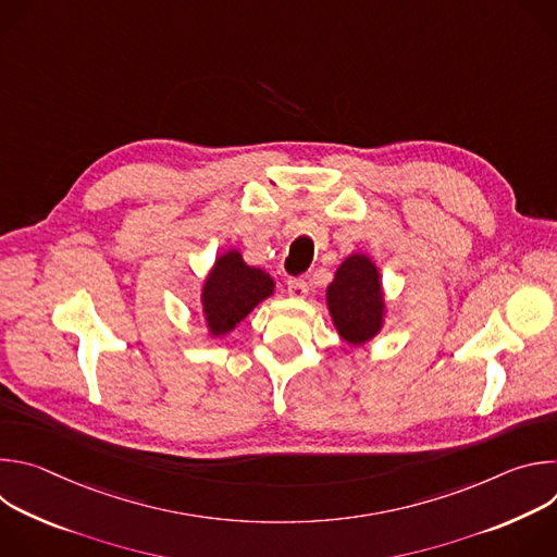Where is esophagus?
<instances>
[{
	"instance_id": "esophagus-1",
	"label": "esophagus",
	"mask_w": 557,
	"mask_h": 557,
	"mask_svg": "<svg viewBox=\"0 0 557 557\" xmlns=\"http://www.w3.org/2000/svg\"><path fill=\"white\" fill-rule=\"evenodd\" d=\"M288 295L295 299H301L308 295V282L301 277H293L288 280Z\"/></svg>"
}]
</instances>
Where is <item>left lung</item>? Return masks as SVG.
<instances>
[{"label": "left lung", "mask_w": 557, "mask_h": 557, "mask_svg": "<svg viewBox=\"0 0 557 557\" xmlns=\"http://www.w3.org/2000/svg\"><path fill=\"white\" fill-rule=\"evenodd\" d=\"M326 301L337 333L352 346L368 344L383 329L381 275L363 253H352L339 264L335 280L326 288Z\"/></svg>", "instance_id": "obj_1"}]
</instances>
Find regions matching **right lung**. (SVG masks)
<instances>
[{
    "instance_id": "right-lung-1",
    "label": "right lung",
    "mask_w": 557,
    "mask_h": 557,
    "mask_svg": "<svg viewBox=\"0 0 557 557\" xmlns=\"http://www.w3.org/2000/svg\"><path fill=\"white\" fill-rule=\"evenodd\" d=\"M275 290L273 277L243 260V253L224 251L202 284V314L211 337H224Z\"/></svg>"
}]
</instances>
